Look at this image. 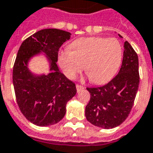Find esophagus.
I'll return each instance as SVG.
<instances>
[{
  "instance_id": "1",
  "label": "esophagus",
  "mask_w": 153,
  "mask_h": 153,
  "mask_svg": "<svg viewBox=\"0 0 153 153\" xmlns=\"http://www.w3.org/2000/svg\"><path fill=\"white\" fill-rule=\"evenodd\" d=\"M84 88V87L82 86V85H80V84H76V89L78 92H79L80 90H82Z\"/></svg>"
}]
</instances>
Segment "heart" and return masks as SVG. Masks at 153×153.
<instances>
[{
	"label": "heart",
	"mask_w": 153,
	"mask_h": 153,
	"mask_svg": "<svg viewBox=\"0 0 153 153\" xmlns=\"http://www.w3.org/2000/svg\"><path fill=\"white\" fill-rule=\"evenodd\" d=\"M123 48L115 38L90 37L74 41L61 51L58 62L69 79H74L83 69L89 80L102 84L115 76L121 65Z\"/></svg>",
	"instance_id": "heart-1"
}]
</instances>
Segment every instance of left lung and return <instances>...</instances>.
<instances>
[{
  "instance_id": "obj_1",
  "label": "left lung",
  "mask_w": 153,
  "mask_h": 153,
  "mask_svg": "<svg viewBox=\"0 0 153 153\" xmlns=\"http://www.w3.org/2000/svg\"><path fill=\"white\" fill-rule=\"evenodd\" d=\"M124 47L118 74L103 86L87 88L91 97L85 108L86 119L100 128H113L121 125L131 111L138 92V55L127 41Z\"/></svg>"
}]
</instances>
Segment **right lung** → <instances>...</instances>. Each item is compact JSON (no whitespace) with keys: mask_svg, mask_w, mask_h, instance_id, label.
<instances>
[{"mask_svg":"<svg viewBox=\"0 0 153 153\" xmlns=\"http://www.w3.org/2000/svg\"><path fill=\"white\" fill-rule=\"evenodd\" d=\"M70 35L56 28L42 29L26 38L17 53L13 68L16 102L25 118L38 126L60 121L66 112L67 102L77 93L74 83L56 65L59 49ZM42 51L50 62V73L36 76L28 70V60Z\"/></svg>","mask_w":153,"mask_h":153,"instance_id":"obj_1","label":"right lung"}]
</instances>
